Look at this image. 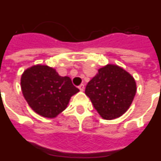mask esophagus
I'll return each mask as SVG.
<instances>
[{
	"label": "esophagus",
	"instance_id": "esophagus-1",
	"mask_svg": "<svg viewBox=\"0 0 161 161\" xmlns=\"http://www.w3.org/2000/svg\"><path fill=\"white\" fill-rule=\"evenodd\" d=\"M78 88H79V90H80L81 92H83L84 91V85L80 84L79 86H78Z\"/></svg>",
	"mask_w": 161,
	"mask_h": 161
}]
</instances>
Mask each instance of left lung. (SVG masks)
I'll list each match as a JSON object with an SVG mask.
<instances>
[{"label": "left lung", "instance_id": "1", "mask_svg": "<svg viewBox=\"0 0 161 161\" xmlns=\"http://www.w3.org/2000/svg\"><path fill=\"white\" fill-rule=\"evenodd\" d=\"M136 83L130 74L109 64L87 83L85 93L105 119H114L127 111L136 94Z\"/></svg>", "mask_w": 161, "mask_h": 161}]
</instances>
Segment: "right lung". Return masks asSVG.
I'll list each match as a JSON object with an SVG mask.
<instances>
[{
  "mask_svg": "<svg viewBox=\"0 0 161 161\" xmlns=\"http://www.w3.org/2000/svg\"><path fill=\"white\" fill-rule=\"evenodd\" d=\"M24 97L32 110L47 118H54L67 107L70 97L79 92L69 77L60 76L46 65L32 66L21 77Z\"/></svg>",
  "mask_w": 161,
  "mask_h": 161,
  "instance_id": "add662e5",
  "label": "right lung"
}]
</instances>
